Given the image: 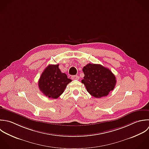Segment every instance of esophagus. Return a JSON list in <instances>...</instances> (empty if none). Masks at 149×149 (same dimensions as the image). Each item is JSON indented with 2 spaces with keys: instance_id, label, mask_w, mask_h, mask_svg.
Masks as SVG:
<instances>
[{
  "instance_id": "obj_1",
  "label": "esophagus",
  "mask_w": 149,
  "mask_h": 149,
  "mask_svg": "<svg viewBox=\"0 0 149 149\" xmlns=\"http://www.w3.org/2000/svg\"><path fill=\"white\" fill-rule=\"evenodd\" d=\"M71 79L73 80H78L79 79V77L78 75H74L71 77Z\"/></svg>"
}]
</instances>
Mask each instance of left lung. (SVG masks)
Instances as JSON below:
<instances>
[{
	"instance_id": "8db88e82",
	"label": "left lung",
	"mask_w": 149,
	"mask_h": 149,
	"mask_svg": "<svg viewBox=\"0 0 149 149\" xmlns=\"http://www.w3.org/2000/svg\"><path fill=\"white\" fill-rule=\"evenodd\" d=\"M82 71L85 76L81 82L93 97L106 96L114 89L116 78L109 68L100 64L89 63L83 68Z\"/></svg>"
}]
</instances>
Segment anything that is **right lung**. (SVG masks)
<instances>
[{
    "mask_svg": "<svg viewBox=\"0 0 149 149\" xmlns=\"http://www.w3.org/2000/svg\"><path fill=\"white\" fill-rule=\"evenodd\" d=\"M72 80L61 72L58 64L49 65L43 71L38 81L40 91L49 98L57 99L64 91Z\"/></svg>",
    "mask_w": 149,
    "mask_h": 149,
    "instance_id": "right-lung-1",
    "label": "right lung"
}]
</instances>
